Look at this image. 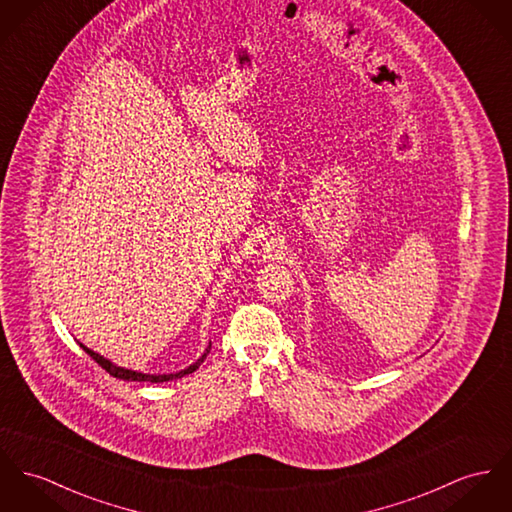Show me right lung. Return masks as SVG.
<instances>
[{"label": "right lung", "mask_w": 512, "mask_h": 512, "mask_svg": "<svg viewBox=\"0 0 512 512\" xmlns=\"http://www.w3.org/2000/svg\"><path fill=\"white\" fill-rule=\"evenodd\" d=\"M79 347H81L85 353L89 354V356H91V358H93L101 368H105L111 376H115L118 380H124V382H156V384H158V382L177 380V378H183V376H187V374L195 372L198 366L204 362L206 354L210 353L212 343H208V347L204 349V353L200 354L191 366H187V368H183V370H179V372H169V374H148V372H138V370L122 368V366H118L115 362H111L109 358H105V356H101V354L95 353V351H91V349H87L83 343H79Z\"/></svg>", "instance_id": "right-lung-1"}]
</instances>
